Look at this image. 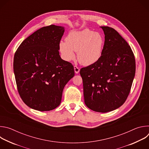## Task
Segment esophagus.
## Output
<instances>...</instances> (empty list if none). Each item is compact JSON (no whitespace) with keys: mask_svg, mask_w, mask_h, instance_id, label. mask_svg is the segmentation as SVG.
Returning <instances> with one entry per match:
<instances>
[{"mask_svg":"<svg viewBox=\"0 0 149 149\" xmlns=\"http://www.w3.org/2000/svg\"><path fill=\"white\" fill-rule=\"evenodd\" d=\"M74 71L76 74H78L79 72V68L77 67V66H74Z\"/></svg>","mask_w":149,"mask_h":149,"instance_id":"34e87169","label":"esophagus"}]
</instances>
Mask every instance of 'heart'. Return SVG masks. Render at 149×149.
I'll use <instances>...</instances> for the list:
<instances>
[{
  "instance_id": "b5f03b06",
  "label": "heart",
  "mask_w": 149,
  "mask_h": 149,
  "mask_svg": "<svg viewBox=\"0 0 149 149\" xmlns=\"http://www.w3.org/2000/svg\"><path fill=\"white\" fill-rule=\"evenodd\" d=\"M104 45V38L100 33L85 29L70 32L66 41L59 42V50L62 58L68 62L75 59V52H77L78 61L84 65L88 66L100 59Z\"/></svg>"
}]
</instances>
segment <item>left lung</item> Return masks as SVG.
I'll return each mask as SVG.
<instances>
[{
  "label": "left lung",
  "instance_id": "left-lung-1",
  "mask_svg": "<svg viewBox=\"0 0 149 149\" xmlns=\"http://www.w3.org/2000/svg\"><path fill=\"white\" fill-rule=\"evenodd\" d=\"M105 35L100 59L81 69L84 102L100 113L113 111L124 103L135 76L133 52L124 39L113 28L100 26Z\"/></svg>",
  "mask_w": 149,
  "mask_h": 149
}]
</instances>
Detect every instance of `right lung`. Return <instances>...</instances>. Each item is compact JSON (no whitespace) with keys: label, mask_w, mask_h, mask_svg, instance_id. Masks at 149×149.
I'll return each mask as SVG.
<instances>
[{"label":"right lung","mask_w":149,"mask_h":149,"mask_svg":"<svg viewBox=\"0 0 149 149\" xmlns=\"http://www.w3.org/2000/svg\"><path fill=\"white\" fill-rule=\"evenodd\" d=\"M64 31L63 26L54 25L42 28L25 39L15 54L13 71L19 94L33 110L56 108L63 88L74 76L73 65L59 55Z\"/></svg>","instance_id":"right-lung-1"}]
</instances>
